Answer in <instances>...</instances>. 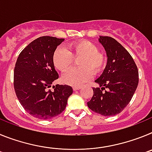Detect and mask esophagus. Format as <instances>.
Listing matches in <instances>:
<instances>
[{
	"mask_svg": "<svg viewBox=\"0 0 152 152\" xmlns=\"http://www.w3.org/2000/svg\"><path fill=\"white\" fill-rule=\"evenodd\" d=\"M80 87H73V90L74 91H78V90L80 89Z\"/></svg>",
	"mask_w": 152,
	"mask_h": 152,
	"instance_id": "1",
	"label": "esophagus"
}]
</instances>
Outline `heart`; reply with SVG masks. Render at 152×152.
Masks as SVG:
<instances>
[{"mask_svg": "<svg viewBox=\"0 0 152 152\" xmlns=\"http://www.w3.org/2000/svg\"><path fill=\"white\" fill-rule=\"evenodd\" d=\"M81 58L78 62L80 68H72L62 75V81L71 86H80L87 82L94 74L100 72L106 62L102 53L92 42L80 40L68 45V51L62 47L58 48L53 55L55 66L61 72L66 71L73 64L74 58Z\"/></svg>", "mask_w": 152, "mask_h": 152, "instance_id": "b5f03b06", "label": "heart"}]
</instances>
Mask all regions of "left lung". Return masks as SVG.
<instances>
[{"mask_svg": "<svg viewBox=\"0 0 152 152\" xmlns=\"http://www.w3.org/2000/svg\"><path fill=\"white\" fill-rule=\"evenodd\" d=\"M99 42L107 52V63L95 80L100 87L93 88L88 106L102 116H112L121 113L132 100L139 84V72L131 55L115 39L100 36Z\"/></svg>", "mask_w": 152, "mask_h": 152, "instance_id": "left-lung-1", "label": "left lung"}]
</instances>
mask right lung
I'll use <instances>...</instances> for the list:
<instances>
[{
    "label": "right lung",
    "instance_id": "add662e5",
    "mask_svg": "<svg viewBox=\"0 0 152 152\" xmlns=\"http://www.w3.org/2000/svg\"><path fill=\"white\" fill-rule=\"evenodd\" d=\"M64 39L42 36L29 44L20 52L15 64L13 86L16 95L24 110L33 117L49 119L59 115L66 107L73 93L72 87L56 84L58 78L53 55Z\"/></svg>",
    "mask_w": 152,
    "mask_h": 152
}]
</instances>
